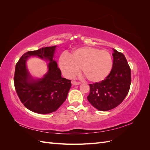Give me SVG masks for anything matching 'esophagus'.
Returning <instances> with one entry per match:
<instances>
[{
	"mask_svg": "<svg viewBox=\"0 0 150 150\" xmlns=\"http://www.w3.org/2000/svg\"><path fill=\"white\" fill-rule=\"evenodd\" d=\"M71 83H72V85H79V84H80V83L76 82V81H72Z\"/></svg>",
	"mask_w": 150,
	"mask_h": 150,
	"instance_id": "34e87169",
	"label": "esophagus"
}]
</instances>
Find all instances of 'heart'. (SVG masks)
<instances>
[{
    "label": "heart",
    "instance_id": "heart-1",
    "mask_svg": "<svg viewBox=\"0 0 150 150\" xmlns=\"http://www.w3.org/2000/svg\"><path fill=\"white\" fill-rule=\"evenodd\" d=\"M112 64L110 53L91 47L77 49L70 55L63 54L59 59V66L66 78H73L81 68L86 79L92 83L100 82L105 79L111 71Z\"/></svg>",
    "mask_w": 150,
    "mask_h": 150
}]
</instances>
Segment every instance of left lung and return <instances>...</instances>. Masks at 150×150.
I'll use <instances>...</instances> for the list:
<instances>
[{"label": "left lung", "instance_id": "left-lung-1", "mask_svg": "<svg viewBox=\"0 0 150 150\" xmlns=\"http://www.w3.org/2000/svg\"><path fill=\"white\" fill-rule=\"evenodd\" d=\"M113 63L110 73L99 83L89 84L88 101L99 111H106L123 101L131 85V69L124 54L113 49Z\"/></svg>", "mask_w": 150, "mask_h": 150}]
</instances>
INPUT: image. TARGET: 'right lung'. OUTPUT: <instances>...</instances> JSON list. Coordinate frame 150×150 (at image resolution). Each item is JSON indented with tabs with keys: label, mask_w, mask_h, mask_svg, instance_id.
Returning <instances> with one entry per match:
<instances>
[{
	"label": "right lung",
	"mask_w": 150,
	"mask_h": 150,
	"mask_svg": "<svg viewBox=\"0 0 150 150\" xmlns=\"http://www.w3.org/2000/svg\"><path fill=\"white\" fill-rule=\"evenodd\" d=\"M56 46L43 47L24 54L16 66L14 86L21 103L28 110L49 114L56 111L65 101L71 87V80L61 77V71L53 59ZM30 56L49 60V70L42 79L34 80L26 68V61Z\"/></svg>",
	"instance_id": "add662e5"
}]
</instances>
